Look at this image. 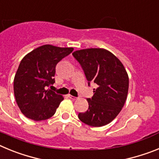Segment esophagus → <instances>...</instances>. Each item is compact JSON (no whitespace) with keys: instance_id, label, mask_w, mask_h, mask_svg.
<instances>
[{"instance_id":"34e87169","label":"esophagus","mask_w":159,"mask_h":159,"mask_svg":"<svg viewBox=\"0 0 159 159\" xmlns=\"http://www.w3.org/2000/svg\"><path fill=\"white\" fill-rule=\"evenodd\" d=\"M68 97H69V98H70V99H72V100H75V99H77L76 97L73 96V95H68Z\"/></svg>"}]
</instances>
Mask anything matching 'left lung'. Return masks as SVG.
Listing matches in <instances>:
<instances>
[{"label":"left lung","instance_id":"1","mask_svg":"<svg viewBox=\"0 0 159 159\" xmlns=\"http://www.w3.org/2000/svg\"><path fill=\"white\" fill-rule=\"evenodd\" d=\"M73 57L80 64L86 78L95 83L94 95L88 99V109L79 119L92 127L110 123L121 111L127 99L129 78L124 66L117 57L104 48L77 50Z\"/></svg>","mask_w":159,"mask_h":159}]
</instances>
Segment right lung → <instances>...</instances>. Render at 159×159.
I'll return each instance as SVG.
<instances>
[{
  "mask_svg": "<svg viewBox=\"0 0 159 159\" xmlns=\"http://www.w3.org/2000/svg\"><path fill=\"white\" fill-rule=\"evenodd\" d=\"M73 49L45 44L22 59L14 77L13 90L24 116L35 121L54 116L64 97L47 88L55 83L57 64Z\"/></svg>",
  "mask_w": 159,
  "mask_h": 159,
  "instance_id": "obj_1",
  "label": "right lung"
}]
</instances>
